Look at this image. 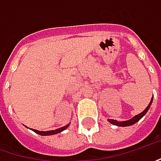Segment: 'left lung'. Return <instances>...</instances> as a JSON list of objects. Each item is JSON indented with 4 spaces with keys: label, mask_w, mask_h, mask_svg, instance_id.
Here are the masks:
<instances>
[{
    "label": "left lung",
    "mask_w": 161,
    "mask_h": 161,
    "mask_svg": "<svg viewBox=\"0 0 161 161\" xmlns=\"http://www.w3.org/2000/svg\"><path fill=\"white\" fill-rule=\"evenodd\" d=\"M152 101H153V97L151 98L150 103H148V105L147 106V108L144 110L142 113H140V114H138L135 115L134 117H132V118H131V119H129V120L117 121V120H114V119H108V122L111 123L112 125H117V126H129V125H134V124H136V122H138V121L140 120V119L143 117L144 115L147 114V112L148 111V109H149V108H150V106H151Z\"/></svg>",
    "instance_id": "obj_1"
}]
</instances>
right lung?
Instances as JSON below:
<instances>
[{
  "label": "right lung",
  "instance_id": "obj_1",
  "mask_svg": "<svg viewBox=\"0 0 161 161\" xmlns=\"http://www.w3.org/2000/svg\"><path fill=\"white\" fill-rule=\"evenodd\" d=\"M69 124L65 125L63 127L58 128L56 130H50V131H39V130H36V129H33V131L36 132V134H38V135H40V136H51V135H56V134L62 132V131H64L65 129H67L69 127Z\"/></svg>",
  "mask_w": 161,
  "mask_h": 161
}]
</instances>
